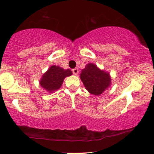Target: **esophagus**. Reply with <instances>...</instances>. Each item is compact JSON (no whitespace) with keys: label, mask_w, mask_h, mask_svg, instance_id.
I'll use <instances>...</instances> for the list:
<instances>
[{"label":"esophagus","mask_w":154,"mask_h":154,"mask_svg":"<svg viewBox=\"0 0 154 154\" xmlns=\"http://www.w3.org/2000/svg\"><path fill=\"white\" fill-rule=\"evenodd\" d=\"M72 71L73 74H74L75 75H77L78 73H79V70H78V68H77L72 69Z\"/></svg>","instance_id":"obj_1"}]
</instances>
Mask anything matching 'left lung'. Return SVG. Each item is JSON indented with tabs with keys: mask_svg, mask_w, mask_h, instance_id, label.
I'll return each instance as SVG.
<instances>
[{
	"mask_svg": "<svg viewBox=\"0 0 154 154\" xmlns=\"http://www.w3.org/2000/svg\"><path fill=\"white\" fill-rule=\"evenodd\" d=\"M80 78L86 90L95 96L103 94L111 84V77L109 73L99 69L91 63L82 69Z\"/></svg>",
	"mask_w": 154,
	"mask_h": 154,
	"instance_id": "left-lung-1",
	"label": "left lung"
}]
</instances>
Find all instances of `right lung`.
<instances>
[{
  "label": "right lung",
  "mask_w": 154,
  "mask_h": 154,
  "mask_svg": "<svg viewBox=\"0 0 154 154\" xmlns=\"http://www.w3.org/2000/svg\"><path fill=\"white\" fill-rule=\"evenodd\" d=\"M72 75V71L69 69L64 70L58 66H52L43 74L40 84L48 92L53 93L60 88L65 78Z\"/></svg>",
  "instance_id": "obj_1"
}]
</instances>
